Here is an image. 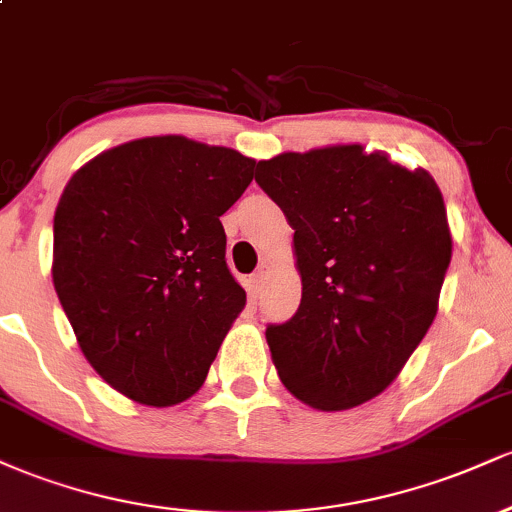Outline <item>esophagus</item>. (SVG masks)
Returning <instances> with one entry per match:
<instances>
[{
	"instance_id": "esophagus-1",
	"label": "esophagus",
	"mask_w": 512,
	"mask_h": 512,
	"mask_svg": "<svg viewBox=\"0 0 512 512\" xmlns=\"http://www.w3.org/2000/svg\"><path fill=\"white\" fill-rule=\"evenodd\" d=\"M269 272H272V267H269L267 262H262L260 267H257V272L252 274V286H255V291H260L262 289V284H264V279H267L269 276Z\"/></svg>"
}]
</instances>
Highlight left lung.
Returning <instances> with one entry per match:
<instances>
[{"label":"left lung","instance_id":"left-lung-1","mask_svg":"<svg viewBox=\"0 0 512 512\" xmlns=\"http://www.w3.org/2000/svg\"><path fill=\"white\" fill-rule=\"evenodd\" d=\"M293 228L301 305L267 327L281 383L317 411H344L395 383L438 313L452 257L443 195L361 144L257 163Z\"/></svg>","mask_w":512,"mask_h":512}]
</instances>
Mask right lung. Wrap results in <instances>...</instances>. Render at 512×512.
I'll use <instances>...</instances> for the list:
<instances>
[{
  "label": "right lung",
  "instance_id": "right-lung-1",
  "mask_svg": "<svg viewBox=\"0 0 512 512\" xmlns=\"http://www.w3.org/2000/svg\"><path fill=\"white\" fill-rule=\"evenodd\" d=\"M255 158L180 134L103 151L55 209L52 284L81 354L146 407L185 402L245 308L226 267L221 216Z\"/></svg>",
  "mask_w": 512,
  "mask_h": 512
}]
</instances>
